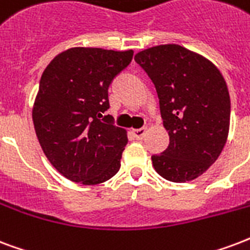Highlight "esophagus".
<instances>
[{
  "label": "esophagus",
  "mask_w": 250,
  "mask_h": 250,
  "mask_svg": "<svg viewBox=\"0 0 250 250\" xmlns=\"http://www.w3.org/2000/svg\"><path fill=\"white\" fill-rule=\"evenodd\" d=\"M146 132H147V129H146V127H141V129H134V130H133V136L136 137L137 140H142V138L145 137Z\"/></svg>",
  "instance_id": "obj_1"
}]
</instances>
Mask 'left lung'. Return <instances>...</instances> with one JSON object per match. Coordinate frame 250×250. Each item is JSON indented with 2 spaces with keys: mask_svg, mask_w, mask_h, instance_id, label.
<instances>
[{
  "mask_svg": "<svg viewBox=\"0 0 250 250\" xmlns=\"http://www.w3.org/2000/svg\"><path fill=\"white\" fill-rule=\"evenodd\" d=\"M155 85L170 136L167 149L153 155L159 175L175 183L194 181L223 151L230 120L228 87L216 65L179 44H159L134 56Z\"/></svg>",
  "mask_w": 250,
  "mask_h": 250,
  "instance_id": "1",
  "label": "left lung"
}]
</instances>
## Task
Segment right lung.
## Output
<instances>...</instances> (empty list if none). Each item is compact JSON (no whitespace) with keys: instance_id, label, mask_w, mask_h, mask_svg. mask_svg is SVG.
Here are the masks:
<instances>
[{"instance_id":"obj_1","label":"right lung","mask_w":250,"mask_h":250,"mask_svg":"<svg viewBox=\"0 0 250 250\" xmlns=\"http://www.w3.org/2000/svg\"><path fill=\"white\" fill-rule=\"evenodd\" d=\"M132 58L133 50L72 47L43 71L34 127L47 159L69 181L99 185L120 170L126 130L103 113L109 108L110 83Z\"/></svg>"}]
</instances>
